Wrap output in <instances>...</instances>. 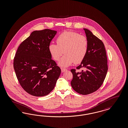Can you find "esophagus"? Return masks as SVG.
Listing matches in <instances>:
<instances>
[{
    "mask_svg": "<svg viewBox=\"0 0 128 128\" xmlns=\"http://www.w3.org/2000/svg\"><path fill=\"white\" fill-rule=\"evenodd\" d=\"M67 70L65 68H61V72H65L66 71H67Z\"/></svg>",
    "mask_w": 128,
    "mask_h": 128,
    "instance_id": "esophagus-1",
    "label": "esophagus"
}]
</instances>
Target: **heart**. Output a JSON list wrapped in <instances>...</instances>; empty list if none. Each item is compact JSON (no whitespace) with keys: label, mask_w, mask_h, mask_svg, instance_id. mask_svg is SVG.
Masks as SVG:
<instances>
[{"label":"heart","mask_w":128,"mask_h":128,"mask_svg":"<svg viewBox=\"0 0 128 128\" xmlns=\"http://www.w3.org/2000/svg\"><path fill=\"white\" fill-rule=\"evenodd\" d=\"M56 43L49 44V52L56 61L60 60L64 53L65 54L59 62L61 67H68L74 62H82L88 52L87 38L76 32L66 31L61 33L56 38Z\"/></svg>","instance_id":"b5f03b06"}]
</instances>
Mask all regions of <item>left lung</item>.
I'll list each match as a JSON object with an SVG mask.
<instances>
[{
  "instance_id": "8db88e82",
  "label": "left lung",
  "mask_w": 128,
  "mask_h": 128,
  "mask_svg": "<svg viewBox=\"0 0 128 128\" xmlns=\"http://www.w3.org/2000/svg\"><path fill=\"white\" fill-rule=\"evenodd\" d=\"M88 40V50L84 59L77 70L84 69L80 72L72 69L73 78L71 85L74 90L80 94L87 95L97 91L101 86L108 70V59L103 42L84 29Z\"/></svg>"
}]
</instances>
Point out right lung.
Here are the masks:
<instances>
[{
    "label": "right lung",
    "instance_id": "right-lung-1",
    "mask_svg": "<svg viewBox=\"0 0 128 128\" xmlns=\"http://www.w3.org/2000/svg\"><path fill=\"white\" fill-rule=\"evenodd\" d=\"M56 31L34 30L20 44L13 67L22 88L35 96H44L52 91L61 73L49 52L48 46Z\"/></svg>",
    "mask_w": 128,
    "mask_h": 128
}]
</instances>
